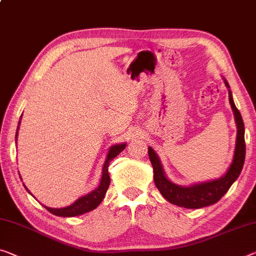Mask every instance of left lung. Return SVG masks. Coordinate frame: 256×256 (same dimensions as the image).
Instances as JSON below:
<instances>
[{
    "label": "left lung",
    "instance_id": "1",
    "mask_svg": "<svg viewBox=\"0 0 256 256\" xmlns=\"http://www.w3.org/2000/svg\"><path fill=\"white\" fill-rule=\"evenodd\" d=\"M223 80L228 88V92H229V102L234 116L236 126H237V136H236L232 161H231L229 168L226 169V172L221 178L206 180V182L194 183L190 184V186H180V184L174 183L167 178L158 154L151 146H148V156H150V161L153 167V178H154L156 186L158 188L164 198L172 205L190 208V210H196V208L213 205L226 194L230 186L240 175L246 153L245 127H244L240 112L238 111V108L234 105L230 86L226 80V78H223Z\"/></svg>",
    "mask_w": 256,
    "mask_h": 256
}]
</instances>
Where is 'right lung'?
<instances>
[{
	"mask_svg": "<svg viewBox=\"0 0 256 256\" xmlns=\"http://www.w3.org/2000/svg\"><path fill=\"white\" fill-rule=\"evenodd\" d=\"M22 116H20V119H19L17 132H16V143H17L19 124H20ZM126 145H127V143L124 142V143L114 144V145H111V146H110L108 154H106V156H105L103 167H102V176L100 180V184H98V186L94 188L92 191H90L87 194L78 196L76 202H74L73 204H70V206L62 207V208H51V207H46L44 205L43 206H44L51 214H54L56 216H62V218H73V216L82 215L84 213H88V212H90V210H95V208H97L98 205L103 202L106 191H108V188L110 182H111V180H110V175H108V164L111 162V161L114 159L120 152H122L124 150ZM24 186H25V184H24ZM26 190L28 191L30 194H32L30 192L28 188H26Z\"/></svg>",
	"mask_w": 256,
	"mask_h": 256,
	"instance_id": "add662e5",
	"label": "right lung"
}]
</instances>
